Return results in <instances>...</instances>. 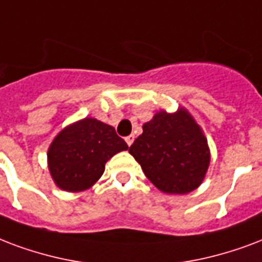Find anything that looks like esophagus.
Here are the masks:
<instances>
[{"mask_svg": "<svg viewBox=\"0 0 262 262\" xmlns=\"http://www.w3.org/2000/svg\"><path fill=\"white\" fill-rule=\"evenodd\" d=\"M125 141H126V144L130 147L132 144H133V141H135V136L130 135V136H127L126 139H125Z\"/></svg>", "mask_w": 262, "mask_h": 262, "instance_id": "obj_1", "label": "esophagus"}]
</instances>
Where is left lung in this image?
Instances as JSON below:
<instances>
[{"instance_id":"left-lung-1","label":"left lung","mask_w":262,"mask_h":262,"mask_svg":"<svg viewBox=\"0 0 262 262\" xmlns=\"http://www.w3.org/2000/svg\"><path fill=\"white\" fill-rule=\"evenodd\" d=\"M147 179L165 193H188L202 184L210 151L201 126L185 108L159 111L130 145Z\"/></svg>"}]
</instances>
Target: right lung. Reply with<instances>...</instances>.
Masks as SVG:
<instances>
[{
	"instance_id": "1",
	"label": "right lung",
	"mask_w": 262,
	"mask_h": 262,
	"mask_svg": "<svg viewBox=\"0 0 262 262\" xmlns=\"http://www.w3.org/2000/svg\"><path fill=\"white\" fill-rule=\"evenodd\" d=\"M127 148L113 126L83 118L56 136L48 149V166L59 188L79 192L103 176L110 158Z\"/></svg>"
}]
</instances>
